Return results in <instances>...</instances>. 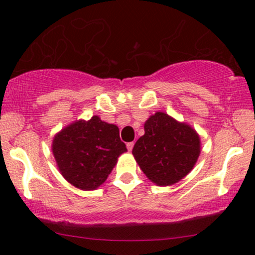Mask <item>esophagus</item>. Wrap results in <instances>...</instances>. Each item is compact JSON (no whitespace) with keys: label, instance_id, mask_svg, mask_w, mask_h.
<instances>
[{"label":"esophagus","instance_id":"obj_1","mask_svg":"<svg viewBox=\"0 0 255 255\" xmlns=\"http://www.w3.org/2000/svg\"><path fill=\"white\" fill-rule=\"evenodd\" d=\"M133 146H134V142L131 141V142H128L127 144V148H128V151H131L133 150Z\"/></svg>","mask_w":255,"mask_h":255}]
</instances>
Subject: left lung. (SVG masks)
I'll use <instances>...</instances> for the list:
<instances>
[{"instance_id": "1", "label": "left lung", "mask_w": 255, "mask_h": 255, "mask_svg": "<svg viewBox=\"0 0 255 255\" xmlns=\"http://www.w3.org/2000/svg\"><path fill=\"white\" fill-rule=\"evenodd\" d=\"M144 129L131 153L148 180L170 186L191 172L200 154V137L191 126L158 111Z\"/></svg>"}]
</instances>
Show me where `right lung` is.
Here are the masks:
<instances>
[{"label": "right lung", "mask_w": 255, "mask_h": 255, "mask_svg": "<svg viewBox=\"0 0 255 255\" xmlns=\"http://www.w3.org/2000/svg\"><path fill=\"white\" fill-rule=\"evenodd\" d=\"M126 151L118 126L98 116L67 126L52 140L58 170L69 183L84 191L97 189Z\"/></svg>", "instance_id": "right-lung-1"}]
</instances>
